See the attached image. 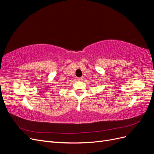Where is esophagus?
Masks as SVG:
<instances>
[{
  "instance_id": "1",
  "label": "esophagus",
  "mask_w": 154,
  "mask_h": 154,
  "mask_svg": "<svg viewBox=\"0 0 154 154\" xmlns=\"http://www.w3.org/2000/svg\"><path fill=\"white\" fill-rule=\"evenodd\" d=\"M77 80H78V81H82V80H83V77H80V78H77Z\"/></svg>"
}]
</instances>
